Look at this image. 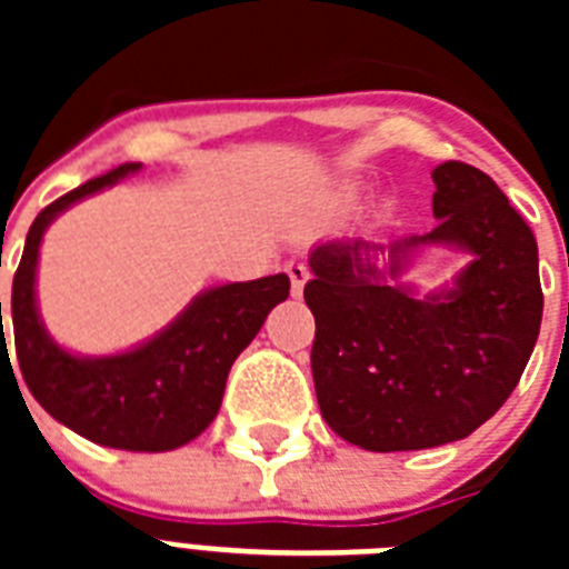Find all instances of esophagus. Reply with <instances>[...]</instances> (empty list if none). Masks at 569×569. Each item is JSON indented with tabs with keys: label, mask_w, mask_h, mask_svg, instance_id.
<instances>
[{
	"label": "esophagus",
	"mask_w": 569,
	"mask_h": 569,
	"mask_svg": "<svg viewBox=\"0 0 569 569\" xmlns=\"http://www.w3.org/2000/svg\"><path fill=\"white\" fill-rule=\"evenodd\" d=\"M288 276H290V293L301 296V290H305V281L310 279V270L305 268L301 261H290Z\"/></svg>",
	"instance_id": "obj_1"
}]
</instances>
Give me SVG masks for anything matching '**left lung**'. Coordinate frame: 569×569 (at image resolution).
<instances>
[{
	"instance_id": "obj_1",
	"label": "left lung",
	"mask_w": 569,
	"mask_h": 569,
	"mask_svg": "<svg viewBox=\"0 0 569 569\" xmlns=\"http://www.w3.org/2000/svg\"><path fill=\"white\" fill-rule=\"evenodd\" d=\"M430 233L390 244L319 241L305 301L316 319V399L336 436L370 453L427 450L485 425L516 390L539 339V248L479 168L433 170ZM430 247L468 253L433 295L400 276Z\"/></svg>"
}]
</instances>
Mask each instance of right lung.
Listing matches in <instances>:
<instances>
[{
    "label": "right lung",
    "instance_id": "add662e5",
    "mask_svg": "<svg viewBox=\"0 0 569 569\" xmlns=\"http://www.w3.org/2000/svg\"><path fill=\"white\" fill-rule=\"evenodd\" d=\"M139 168L136 162L119 164L64 193L33 219L13 276L10 319L24 385L59 425L113 450L164 453L208 430L222 407L236 356L256 339L270 310L288 299L290 279L276 273L202 290L168 328L122 353L82 356L59 345L44 328L37 301L44 230L68 208L113 188ZM0 350L8 353L4 325Z\"/></svg>",
    "mask_w": 569,
    "mask_h": 569
}]
</instances>
